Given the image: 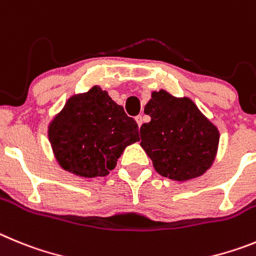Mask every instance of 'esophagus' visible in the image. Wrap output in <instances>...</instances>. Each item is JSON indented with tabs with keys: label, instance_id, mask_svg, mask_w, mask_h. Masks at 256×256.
I'll return each instance as SVG.
<instances>
[{
	"label": "esophagus",
	"instance_id": "obj_1",
	"mask_svg": "<svg viewBox=\"0 0 256 256\" xmlns=\"http://www.w3.org/2000/svg\"><path fill=\"white\" fill-rule=\"evenodd\" d=\"M135 120H136L138 125H139V126H142V121H144V120H142V114H139V116H136V118H135Z\"/></svg>",
	"mask_w": 256,
	"mask_h": 256
}]
</instances>
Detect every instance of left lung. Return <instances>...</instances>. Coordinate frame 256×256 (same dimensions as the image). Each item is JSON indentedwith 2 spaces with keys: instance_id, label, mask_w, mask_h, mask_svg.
<instances>
[{
  "instance_id": "8db88e82",
  "label": "left lung",
  "mask_w": 256,
  "mask_h": 256,
  "mask_svg": "<svg viewBox=\"0 0 256 256\" xmlns=\"http://www.w3.org/2000/svg\"><path fill=\"white\" fill-rule=\"evenodd\" d=\"M144 112L152 120L140 128V145L158 174L186 181L210 167L220 132L192 100L174 98L164 90L153 92Z\"/></svg>"
}]
</instances>
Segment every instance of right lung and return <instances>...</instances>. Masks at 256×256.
Returning a JSON list of instances; mask_svg holds the SVG:
<instances>
[{
  "mask_svg": "<svg viewBox=\"0 0 256 256\" xmlns=\"http://www.w3.org/2000/svg\"><path fill=\"white\" fill-rule=\"evenodd\" d=\"M64 170L82 177L107 176L128 145L139 140L138 124L98 86L71 96L48 130Z\"/></svg>",
  "mask_w": 256,
  "mask_h": 256,
  "instance_id": "obj_1",
  "label": "right lung"
}]
</instances>
